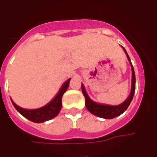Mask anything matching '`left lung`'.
<instances>
[{
    "label": "left lung",
    "mask_w": 157,
    "mask_h": 157,
    "mask_svg": "<svg viewBox=\"0 0 157 157\" xmlns=\"http://www.w3.org/2000/svg\"><path fill=\"white\" fill-rule=\"evenodd\" d=\"M125 54L127 55V58L128 59V61L131 64V69H132V85H131V92L130 94L128 97V98L125 100L124 102L117 106H111V105H106V104H99L97 102H93L92 99L90 98L88 95L86 94V92L84 88V86L82 84V91L83 95L85 97V104L86 108L87 109L89 112L92 113V114L100 117V118H106V119H110V118H113L117 117V116L120 115L123 113L124 112L126 109H128V105L130 104L134 94L135 92V71H134V67L132 65V63L130 61V59L128 57L127 52L124 48Z\"/></svg>",
    "instance_id": "left-lung-1"
}]
</instances>
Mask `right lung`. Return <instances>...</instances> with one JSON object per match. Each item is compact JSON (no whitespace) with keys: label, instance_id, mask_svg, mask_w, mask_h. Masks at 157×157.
Returning <instances> with one entry per match:
<instances>
[{"label":"right lung","instance_id":"right-lung-1","mask_svg":"<svg viewBox=\"0 0 157 157\" xmlns=\"http://www.w3.org/2000/svg\"><path fill=\"white\" fill-rule=\"evenodd\" d=\"M71 79H68L66 82L63 84L60 90L59 91L57 95L55 96V98L40 109H22L16 104L15 102L12 100V102L15 109L18 111L23 117L29 119L30 121L34 123H43V122L48 121L52 118L58 115L62 107V96L66 92L70 84Z\"/></svg>","mask_w":157,"mask_h":157}]
</instances>
